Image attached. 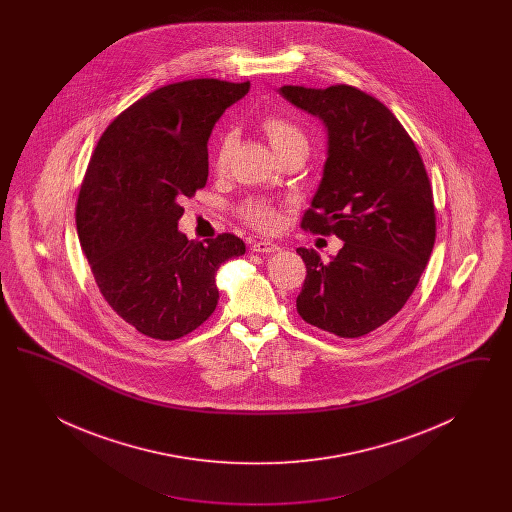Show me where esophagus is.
Listing matches in <instances>:
<instances>
[{
	"label": "esophagus",
	"mask_w": 512,
	"mask_h": 512,
	"mask_svg": "<svg viewBox=\"0 0 512 512\" xmlns=\"http://www.w3.org/2000/svg\"><path fill=\"white\" fill-rule=\"evenodd\" d=\"M251 249L255 251V253H276V251H280V245L272 244V242H255V244L251 245Z\"/></svg>",
	"instance_id": "1"
}]
</instances>
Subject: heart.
<instances>
[{
    "instance_id": "heart-1",
    "label": "heart",
    "mask_w": 512,
    "mask_h": 512,
    "mask_svg": "<svg viewBox=\"0 0 512 512\" xmlns=\"http://www.w3.org/2000/svg\"><path fill=\"white\" fill-rule=\"evenodd\" d=\"M263 130L267 134L270 146L274 147V151L278 153V157L290 149L295 147H305L307 149V136L305 132L293 124L292 121L284 119V117H267L263 121ZM238 144V132L236 130H224L220 134L219 142H217V149H215V167L217 169H224L234 153V147ZM242 217H244L253 228L257 230H265L270 232L278 226L280 217L278 211L267 203V201H247L242 205Z\"/></svg>"
}]
</instances>
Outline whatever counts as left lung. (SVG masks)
Segmentation results:
<instances>
[{"label":"left lung","instance_id":"1","mask_svg":"<svg viewBox=\"0 0 512 512\" xmlns=\"http://www.w3.org/2000/svg\"><path fill=\"white\" fill-rule=\"evenodd\" d=\"M278 92L326 128L322 180L301 226L343 242L330 261L297 249L307 267L297 313L340 338H361L401 311L430 259L436 211L428 174L378 99L345 84Z\"/></svg>","mask_w":512,"mask_h":512}]
</instances>
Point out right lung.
Segmentation results:
<instances>
[{
  "mask_svg": "<svg viewBox=\"0 0 512 512\" xmlns=\"http://www.w3.org/2000/svg\"><path fill=\"white\" fill-rule=\"evenodd\" d=\"M249 92L197 78L163 86L107 126L76 203V230L111 309L155 340H178L219 303L217 270L245 253L234 234L207 244L178 230L182 199L209 176L207 142L222 113Z\"/></svg>",
  "mask_w": 512,
  "mask_h": 512,
  "instance_id": "obj_1",
  "label": "right lung"
}]
</instances>
